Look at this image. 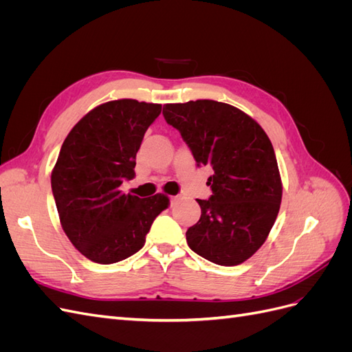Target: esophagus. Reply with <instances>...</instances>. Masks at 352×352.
Returning a JSON list of instances; mask_svg holds the SVG:
<instances>
[{
  "label": "esophagus",
  "instance_id": "34e87169",
  "mask_svg": "<svg viewBox=\"0 0 352 352\" xmlns=\"http://www.w3.org/2000/svg\"><path fill=\"white\" fill-rule=\"evenodd\" d=\"M177 199H179L177 197H172V198H170V206H175Z\"/></svg>",
  "mask_w": 352,
  "mask_h": 352
}]
</instances>
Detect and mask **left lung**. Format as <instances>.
I'll return each mask as SVG.
<instances>
[{
    "mask_svg": "<svg viewBox=\"0 0 352 352\" xmlns=\"http://www.w3.org/2000/svg\"><path fill=\"white\" fill-rule=\"evenodd\" d=\"M164 119L182 135L198 166H210L212 195L197 199L201 217L186 230L189 248L219 265H238L274 225L282 180L263 127L233 105L197 100L166 104Z\"/></svg>",
    "mask_w": 352,
    "mask_h": 352,
    "instance_id": "left-lung-1",
    "label": "left lung"
}]
</instances>
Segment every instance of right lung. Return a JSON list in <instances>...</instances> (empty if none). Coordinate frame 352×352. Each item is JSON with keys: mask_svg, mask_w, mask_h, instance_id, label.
Wrapping results in <instances>:
<instances>
[{"mask_svg": "<svg viewBox=\"0 0 352 352\" xmlns=\"http://www.w3.org/2000/svg\"><path fill=\"white\" fill-rule=\"evenodd\" d=\"M162 104L116 100L91 110L61 145L51 173L61 228L82 255L113 264L140 251L154 219L168 207L157 194L140 198L120 185L135 177L136 153Z\"/></svg>", "mask_w": 352, "mask_h": 352, "instance_id": "right-lung-1", "label": "right lung"}]
</instances>
